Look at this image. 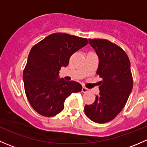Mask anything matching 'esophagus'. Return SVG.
Here are the masks:
<instances>
[{"instance_id": "34e87169", "label": "esophagus", "mask_w": 147, "mask_h": 147, "mask_svg": "<svg viewBox=\"0 0 147 147\" xmlns=\"http://www.w3.org/2000/svg\"><path fill=\"white\" fill-rule=\"evenodd\" d=\"M82 92L85 93V92H89V90L87 88H86V87H83L82 89Z\"/></svg>"}]
</instances>
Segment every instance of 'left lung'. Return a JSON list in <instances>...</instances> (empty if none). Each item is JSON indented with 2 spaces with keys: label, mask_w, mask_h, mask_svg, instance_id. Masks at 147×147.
Segmentation results:
<instances>
[{
  "label": "left lung",
  "mask_w": 147,
  "mask_h": 147,
  "mask_svg": "<svg viewBox=\"0 0 147 147\" xmlns=\"http://www.w3.org/2000/svg\"><path fill=\"white\" fill-rule=\"evenodd\" d=\"M99 57L97 74L102 78L100 94L94 103L84 106L87 117L102 124L115 119L131 94L133 79L130 62L125 52L107 40L89 39Z\"/></svg>",
  "instance_id": "8db88e82"
}]
</instances>
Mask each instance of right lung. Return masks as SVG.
<instances>
[{
	"instance_id": "add662e5",
	"label": "right lung",
	"mask_w": 147,
	"mask_h": 147,
	"mask_svg": "<svg viewBox=\"0 0 147 147\" xmlns=\"http://www.w3.org/2000/svg\"><path fill=\"white\" fill-rule=\"evenodd\" d=\"M87 43L86 38L54 33L32 47L23 78L28 101L38 114L55 116L64 109L67 97L82 90L80 83L60 79L59 72L69 64L70 56Z\"/></svg>"
}]
</instances>
